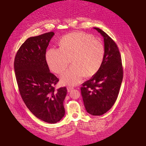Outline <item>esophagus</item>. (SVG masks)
Wrapping results in <instances>:
<instances>
[{
    "instance_id": "1",
    "label": "esophagus",
    "mask_w": 146,
    "mask_h": 146,
    "mask_svg": "<svg viewBox=\"0 0 146 146\" xmlns=\"http://www.w3.org/2000/svg\"><path fill=\"white\" fill-rule=\"evenodd\" d=\"M74 89V88H73L72 86H67V91L68 92H70V91H72L73 89Z\"/></svg>"
}]
</instances>
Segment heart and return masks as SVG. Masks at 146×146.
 Returning <instances> with one entry per match:
<instances>
[{"label":"heart","instance_id":"heart-1","mask_svg":"<svg viewBox=\"0 0 146 146\" xmlns=\"http://www.w3.org/2000/svg\"><path fill=\"white\" fill-rule=\"evenodd\" d=\"M105 56L103 42L83 32L73 33L62 38L60 48H51L46 55L51 70L62 73L70 64L72 66L62 75L61 82L66 85H76L82 78H90L100 68Z\"/></svg>","mask_w":146,"mask_h":146}]
</instances>
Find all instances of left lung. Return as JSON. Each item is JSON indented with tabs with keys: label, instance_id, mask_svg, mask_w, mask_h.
I'll return each instance as SVG.
<instances>
[{
	"label": "left lung",
	"instance_id": "left-lung-1",
	"mask_svg": "<svg viewBox=\"0 0 146 146\" xmlns=\"http://www.w3.org/2000/svg\"><path fill=\"white\" fill-rule=\"evenodd\" d=\"M104 37L105 56L98 72L84 82L81 94L86 111L92 115H102L115 102L123 79V67L117 45L98 28H94Z\"/></svg>",
	"mask_w": 146,
	"mask_h": 146
}]
</instances>
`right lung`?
I'll return each mask as SVG.
<instances>
[{
    "mask_svg": "<svg viewBox=\"0 0 146 146\" xmlns=\"http://www.w3.org/2000/svg\"><path fill=\"white\" fill-rule=\"evenodd\" d=\"M53 32L30 37L15 56L14 70L20 95L27 108L41 120L50 124L60 121L64 114L63 102L67 89H56L59 79L50 72L46 50Z\"/></svg>",
    "mask_w": 146,
    "mask_h": 146,
    "instance_id": "add662e5",
    "label": "right lung"
}]
</instances>
